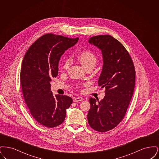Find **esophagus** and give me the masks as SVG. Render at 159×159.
<instances>
[{
	"label": "esophagus",
	"mask_w": 159,
	"mask_h": 159,
	"mask_svg": "<svg viewBox=\"0 0 159 159\" xmlns=\"http://www.w3.org/2000/svg\"><path fill=\"white\" fill-rule=\"evenodd\" d=\"M83 101V98L82 97H75L73 99V101L75 102H80V101Z\"/></svg>",
	"instance_id": "1"
}]
</instances>
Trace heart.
<instances>
[{
  "label": "heart",
  "mask_w": 159,
  "mask_h": 159,
  "mask_svg": "<svg viewBox=\"0 0 159 159\" xmlns=\"http://www.w3.org/2000/svg\"><path fill=\"white\" fill-rule=\"evenodd\" d=\"M77 58L84 68H86L91 66H95L97 60L95 55L89 51H84L80 52L78 55ZM70 60L67 58L63 62L62 68L66 70L70 67Z\"/></svg>",
  "instance_id": "1"
}]
</instances>
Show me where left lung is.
Here are the masks:
<instances>
[{
    "label": "left lung",
    "instance_id": "1",
    "mask_svg": "<svg viewBox=\"0 0 159 159\" xmlns=\"http://www.w3.org/2000/svg\"><path fill=\"white\" fill-rule=\"evenodd\" d=\"M88 42L101 51L103 66L98 84L106 88V95L98 102L89 98L87 117L92 128L104 132L117 126L125 117L135 88V70L126 48L111 36H93Z\"/></svg>",
    "mask_w": 159,
    "mask_h": 159
}]
</instances>
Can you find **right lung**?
<instances>
[{
  "mask_svg": "<svg viewBox=\"0 0 159 159\" xmlns=\"http://www.w3.org/2000/svg\"><path fill=\"white\" fill-rule=\"evenodd\" d=\"M78 40L46 34L33 43L24 57L20 73L23 97L33 118L47 128L60 125L73 102L67 95L53 96L50 82L58 76L61 57Z\"/></svg>",
  "mask_w": 159,
  "mask_h": 159,
  "instance_id": "add662e5",
  "label": "right lung"
}]
</instances>
